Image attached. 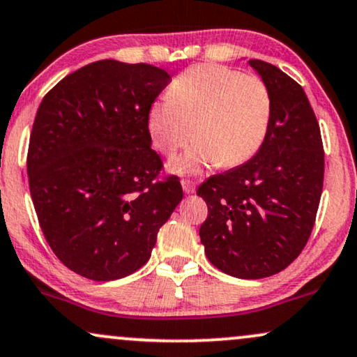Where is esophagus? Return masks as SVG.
Wrapping results in <instances>:
<instances>
[{
    "label": "esophagus",
    "mask_w": 357,
    "mask_h": 357,
    "mask_svg": "<svg viewBox=\"0 0 357 357\" xmlns=\"http://www.w3.org/2000/svg\"><path fill=\"white\" fill-rule=\"evenodd\" d=\"M182 188L187 195H192L195 192V183L192 180H182Z\"/></svg>",
    "instance_id": "obj_1"
}]
</instances>
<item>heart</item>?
<instances>
[{"label": "heart", "instance_id": "heart-1", "mask_svg": "<svg viewBox=\"0 0 357 357\" xmlns=\"http://www.w3.org/2000/svg\"><path fill=\"white\" fill-rule=\"evenodd\" d=\"M271 95L254 75L220 65H197L172 83L169 95L152 103L146 115L152 144L172 157L195 142L169 169L197 174L212 165L230 169L249 160L266 137Z\"/></svg>", "mask_w": 357, "mask_h": 357}]
</instances>
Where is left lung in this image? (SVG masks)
Returning <instances> with one entry per match:
<instances>
[{
    "mask_svg": "<svg viewBox=\"0 0 357 357\" xmlns=\"http://www.w3.org/2000/svg\"><path fill=\"white\" fill-rule=\"evenodd\" d=\"M249 65L269 90V127L250 160L199 187L208 207L199 236L217 269L262 279L286 269L307 244L322 194L324 150L303 86L271 63Z\"/></svg>",
    "mask_w": 357,
    "mask_h": 357,
    "instance_id": "1",
    "label": "left lung"
}]
</instances>
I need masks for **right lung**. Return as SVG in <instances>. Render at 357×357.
I'll return each instance as SVG.
<instances>
[{
    "instance_id": "1",
    "label": "right lung",
    "mask_w": 357,
    "mask_h": 357,
    "mask_svg": "<svg viewBox=\"0 0 357 357\" xmlns=\"http://www.w3.org/2000/svg\"><path fill=\"white\" fill-rule=\"evenodd\" d=\"M170 75L146 63L100 60L56 83L38 108L28 180L40 227L83 278L115 280L150 259L182 200L177 177L157 180L150 107Z\"/></svg>"
}]
</instances>
